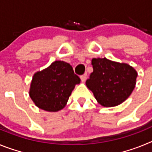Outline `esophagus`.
I'll return each instance as SVG.
<instances>
[{
    "instance_id": "1",
    "label": "esophagus",
    "mask_w": 152,
    "mask_h": 152,
    "mask_svg": "<svg viewBox=\"0 0 152 152\" xmlns=\"http://www.w3.org/2000/svg\"><path fill=\"white\" fill-rule=\"evenodd\" d=\"M80 80L82 82H85V80H87V75H83L80 76Z\"/></svg>"
}]
</instances>
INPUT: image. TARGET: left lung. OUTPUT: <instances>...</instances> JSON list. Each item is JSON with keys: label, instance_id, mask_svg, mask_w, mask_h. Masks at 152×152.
Here are the masks:
<instances>
[{"label": "left lung", "instance_id": "1", "mask_svg": "<svg viewBox=\"0 0 152 152\" xmlns=\"http://www.w3.org/2000/svg\"><path fill=\"white\" fill-rule=\"evenodd\" d=\"M92 73L86 85L97 102L106 107L117 106L130 96L135 88L137 72L125 63L103 58H93Z\"/></svg>", "mask_w": 152, "mask_h": 152}]
</instances>
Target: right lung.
Here are the masks:
<instances>
[{
  "mask_svg": "<svg viewBox=\"0 0 152 152\" xmlns=\"http://www.w3.org/2000/svg\"><path fill=\"white\" fill-rule=\"evenodd\" d=\"M80 81L70 64L56 61L49 68L35 74L29 96L40 109L56 112L66 105L75 86Z\"/></svg>",
  "mask_w": 152,
  "mask_h": 152,
  "instance_id": "right-lung-1",
  "label": "right lung"
}]
</instances>
